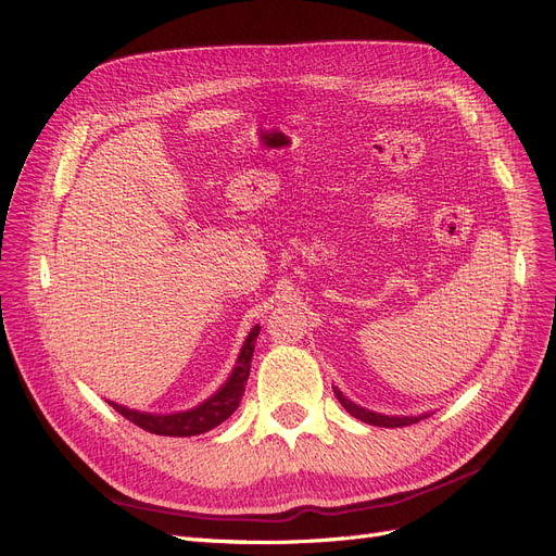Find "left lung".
I'll list each match as a JSON object with an SVG mask.
<instances>
[{"mask_svg":"<svg viewBox=\"0 0 556 556\" xmlns=\"http://www.w3.org/2000/svg\"><path fill=\"white\" fill-rule=\"evenodd\" d=\"M333 394H336V399L341 401V406H343L352 417L362 419V422H366V425H376V427H408V425L419 422V419H422V417H427V415H419V417H390V415H380V413H374V410H366V408L357 406V403H352L350 399L343 396L341 390H336V387H333Z\"/></svg>","mask_w":556,"mask_h":556,"instance_id":"1","label":"left lung"}]
</instances>
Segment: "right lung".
<instances>
[{
  "mask_svg": "<svg viewBox=\"0 0 556 556\" xmlns=\"http://www.w3.org/2000/svg\"><path fill=\"white\" fill-rule=\"evenodd\" d=\"M257 336H260V325L252 327V331L248 333V339L241 348L239 362L233 366L229 380L220 387V392H215L208 401L199 403V406L192 410L172 413V415H150V413H139V410H129L125 406H117L113 401L111 406L123 417H127L129 422L157 435H197V433L211 431L217 425H223L225 419L239 408L245 392V382L250 376V362H252V352H255Z\"/></svg>",
  "mask_w": 556,
  "mask_h": 556,
  "instance_id": "add662e5",
  "label": "right lung"
}]
</instances>
